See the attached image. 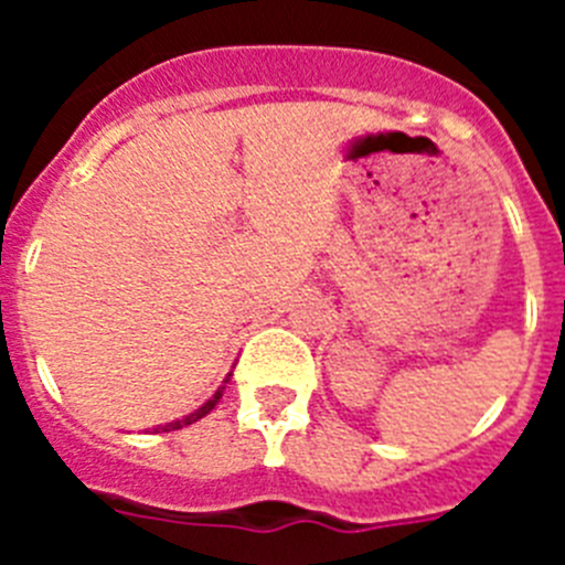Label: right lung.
Wrapping results in <instances>:
<instances>
[{"label": "right lung", "instance_id": "obj_1", "mask_svg": "<svg viewBox=\"0 0 565 565\" xmlns=\"http://www.w3.org/2000/svg\"><path fill=\"white\" fill-rule=\"evenodd\" d=\"M228 379H232V373H228L226 379H223V384L221 387H217V391H214V396L209 398L206 404H203V407H198V411L194 413H189V416H183V418H178V422H169V424H158V427H154V433L158 430H163V433H169V430H181V427H189V424H194V422H201L203 416H209V413L214 411V404L221 402V396H223V391H226V384H228Z\"/></svg>", "mask_w": 565, "mask_h": 565}]
</instances>
